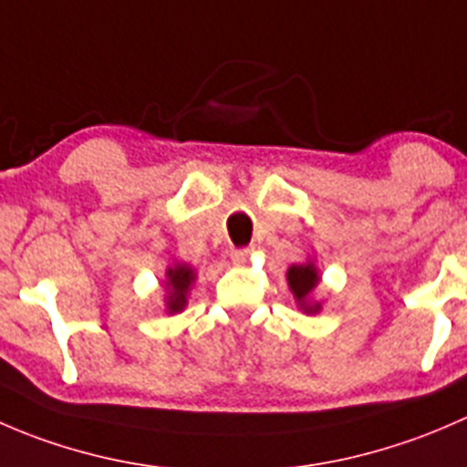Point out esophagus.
Instances as JSON below:
<instances>
[{
  "mask_svg": "<svg viewBox=\"0 0 467 467\" xmlns=\"http://www.w3.org/2000/svg\"><path fill=\"white\" fill-rule=\"evenodd\" d=\"M249 254H252V249H249V247L232 249V261L235 263V265H243V263L249 258Z\"/></svg>",
  "mask_w": 467,
  "mask_h": 467,
  "instance_id": "esophagus-1",
  "label": "esophagus"
}]
</instances>
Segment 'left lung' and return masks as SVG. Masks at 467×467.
Here are the masks:
<instances>
[{"mask_svg": "<svg viewBox=\"0 0 467 467\" xmlns=\"http://www.w3.org/2000/svg\"><path fill=\"white\" fill-rule=\"evenodd\" d=\"M288 285L293 290L295 299H297L299 308L304 313H317L320 311V304L311 302V293L317 284H320V272L313 265V261L299 263V265L288 267Z\"/></svg>", "mask_w": 467, "mask_h": 467, "instance_id": "obj_1", "label": "left lung"}]
</instances>
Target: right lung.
Returning <instances> with one entry per match:
<instances>
[{"label": "right lung", "mask_w": 467, "mask_h": 467, "mask_svg": "<svg viewBox=\"0 0 467 467\" xmlns=\"http://www.w3.org/2000/svg\"><path fill=\"white\" fill-rule=\"evenodd\" d=\"M192 281H195V270L186 263H174L172 267H168V272H165V285H168L165 306H168V313L183 311Z\"/></svg>", "instance_id": "right-lung-1"}]
</instances>
